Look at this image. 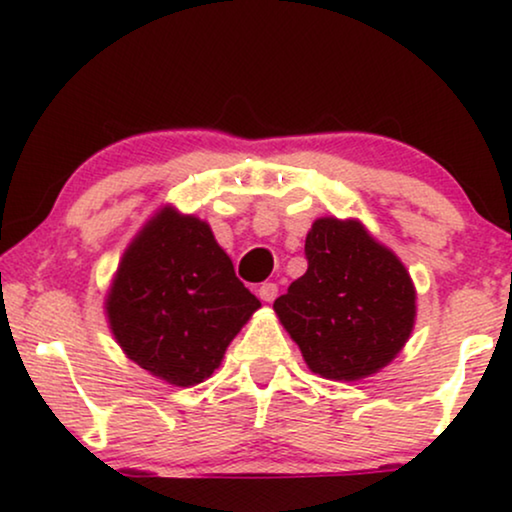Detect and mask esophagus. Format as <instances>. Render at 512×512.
Listing matches in <instances>:
<instances>
[{
    "mask_svg": "<svg viewBox=\"0 0 512 512\" xmlns=\"http://www.w3.org/2000/svg\"><path fill=\"white\" fill-rule=\"evenodd\" d=\"M277 293H279V289H277L275 282H265V284L258 286V298L265 300V303H272V300L277 298Z\"/></svg>",
    "mask_w": 512,
    "mask_h": 512,
    "instance_id": "34e87169",
    "label": "esophagus"
}]
</instances>
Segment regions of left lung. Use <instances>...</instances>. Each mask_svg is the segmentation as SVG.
<instances>
[{"label":"left lung","mask_w":512,"mask_h":512,"mask_svg":"<svg viewBox=\"0 0 512 512\" xmlns=\"http://www.w3.org/2000/svg\"><path fill=\"white\" fill-rule=\"evenodd\" d=\"M305 256L307 272L272 307L307 368L354 382L389 366L417 314L405 265L359 221L333 216L312 223Z\"/></svg>","instance_id":"left-lung-1"}]
</instances>
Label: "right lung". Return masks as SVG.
Listing matches in <instances>:
<instances>
[{"mask_svg": "<svg viewBox=\"0 0 512 512\" xmlns=\"http://www.w3.org/2000/svg\"><path fill=\"white\" fill-rule=\"evenodd\" d=\"M258 307L212 228L174 207L130 242L104 303L125 356L174 387L207 380Z\"/></svg>", "mask_w": 512, "mask_h": 512, "instance_id": "1", "label": "right lung"}]
</instances>
